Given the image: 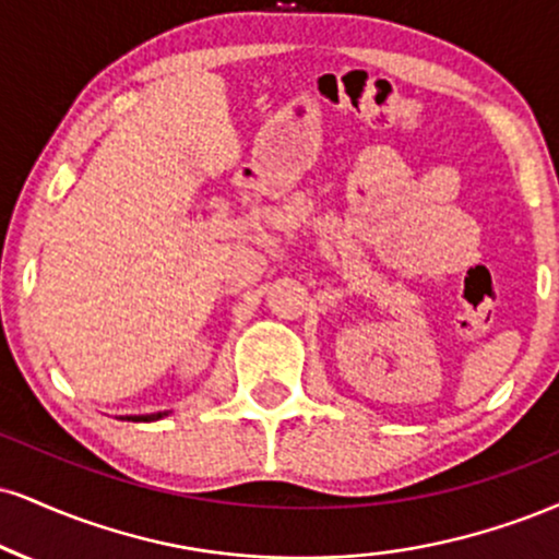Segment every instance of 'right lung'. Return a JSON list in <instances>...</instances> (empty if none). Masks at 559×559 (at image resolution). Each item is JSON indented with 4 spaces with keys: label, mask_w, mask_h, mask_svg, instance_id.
Returning <instances> with one entry per match:
<instances>
[{
    "label": "right lung",
    "mask_w": 559,
    "mask_h": 559,
    "mask_svg": "<svg viewBox=\"0 0 559 559\" xmlns=\"http://www.w3.org/2000/svg\"><path fill=\"white\" fill-rule=\"evenodd\" d=\"M160 416H164V414H147V416H127V419H132V421H156V419H160Z\"/></svg>",
    "instance_id": "obj_1"
}]
</instances>
